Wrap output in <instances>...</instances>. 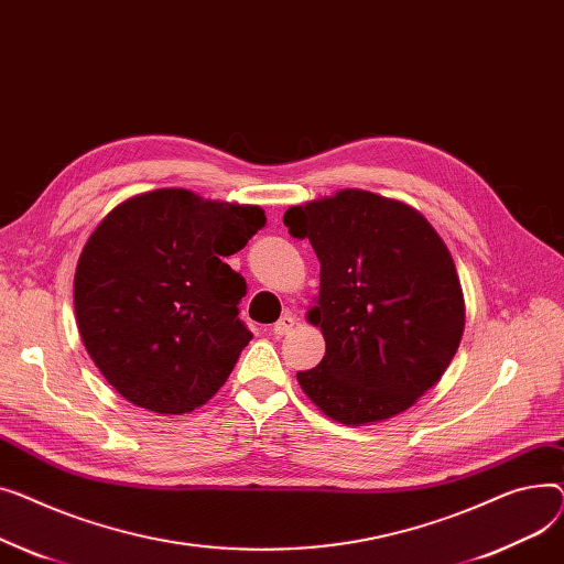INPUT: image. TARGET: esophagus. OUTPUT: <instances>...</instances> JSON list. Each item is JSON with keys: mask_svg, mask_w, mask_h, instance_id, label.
<instances>
[{"mask_svg": "<svg viewBox=\"0 0 564 564\" xmlns=\"http://www.w3.org/2000/svg\"><path fill=\"white\" fill-rule=\"evenodd\" d=\"M293 323H295V318L291 316V314H284L275 325H273V333L278 335V337H284V335H289L291 329H293Z\"/></svg>", "mask_w": 564, "mask_h": 564, "instance_id": "34e87169", "label": "esophagus"}]
</instances>
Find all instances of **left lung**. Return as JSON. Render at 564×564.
Here are the masks:
<instances>
[{
    "instance_id": "1",
    "label": "left lung",
    "mask_w": 564,
    "mask_h": 564,
    "mask_svg": "<svg viewBox=\"0 0 564 564\" xmlns=\"http://www.w3.org/2000/svg\"><path fill=\"white\" fill-rule=\"evenodd\" d=\"M291 237L310 239L321 286L307 321L325 355L297 373L329 419H391L433 389L465 333V295L453 257L416 209L361 188L289 207Z\"/></svg>"
}]
</instances>
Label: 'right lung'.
Segmentation results:
<instances>
[{
    "label": "right lung",
    "mask_w": 564,
    "mask_h": 564,
    "mask_svg": "<svg viewBox=\"0 0 564 564\" xmlns=\"http://www.w3.org/2000/svg\"><path fill=\"white\" fill-rule=\"evenodd\" d=\"M267 225L257 205L186 188L127 197L88 237L75 271L82 341L137 408L184 414L225 384L252 335L239 318L246 280L223 257Z\"/></svg>",
    "instance_id": "1"
}]
</instances>
